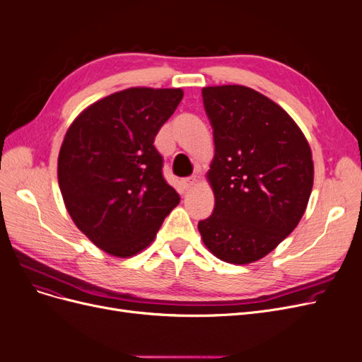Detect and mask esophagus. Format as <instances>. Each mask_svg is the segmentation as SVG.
Segmentation results:
<instances>
[{
	"instance_id": "esophagus-1",
	"label": "esophagus",
	"mask_w": 362,
	"mask_h": 362,
	"mask_svg": "<svg viewBox=\"0 0 362 362\" xmlns=\"http://www.w3.org/2000/svg\"><path fill=\"white\" fill-rule=\"evenodd\" d=\"M198 184V178L196 177H190V178H185V180H182V185H184V189H193L194 185Z\"/></svg>"
}]
</instances>
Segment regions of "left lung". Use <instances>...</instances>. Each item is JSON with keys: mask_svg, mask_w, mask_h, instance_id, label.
Wrapping results in <instances>:
<instances>
[{"mask_svg": "<svg viewBox=\"0 0 362 362\" xmlns=\"http://www.w3.org/2000/svg\"><path fill=\"white\" fill-rule=\"evenodd\" d=\"M202 98L214 129L206 181L216 204L198 229L214 257L250 264L299 225L313 190V152L293 117L250 87L208 86Z\"/></svg>", "mask_w": 362, "mask_h": 362, "instance_id": "left-lung-1", "label": "left lung"}]
</instances>
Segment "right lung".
I'll list each match as a JSON object with an SVG mask.
<instances>
[{"label": "right lung", "mask_w": 362, "mask_h": 362, "mask_svg": "<svg viewBox=\"0 0 362 362\" xmlns=\"http://www.w3.org/2000/svg\"><path fill=\"white\" fill-rule=\"evenodd\" d=\"M182 89L129 87L86 107L64 134L57 178L75 226L104 250L129 258L145 250L180 194L163 177L156 136Z\"/></svg>", "instance_id": "right-lung-1"}]
</instances>
